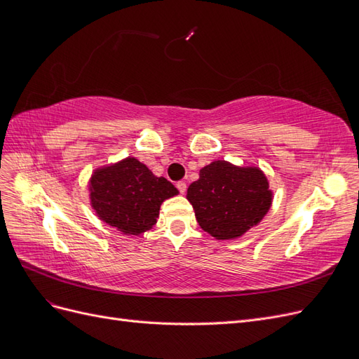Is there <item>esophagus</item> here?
<instances>
[{
    "label": "esophagus",
    "mask_w": 359,
    "mask_h": 359,
    "mask_svg": "<svg viewBox=\"0 0 359 359\" xmlns=\"http://www.w3.org/2000/svg\"><path fill=\"white\" fill-rule=\"evenodd\" d=\"M177 189L180 190L181 194H184V193H186V190H187V184L184 182V181H178L177 182Z\"/></svg>",
    "instance_id": "esophagus-1"
}]
</instances>
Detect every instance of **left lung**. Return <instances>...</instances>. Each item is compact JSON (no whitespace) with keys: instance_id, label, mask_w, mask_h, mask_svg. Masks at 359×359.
<instances>
[{"instance_id":"1","label":"left lung","mask_w":359,"mask_h":359,"mask_svg":"<svg viewBox=\"0 0 359 359\" xmlns=\"http://www.w3.org/2000/svg\"><path fill=\"white\" fill-rule=\"evenodd\" d=\"M187 199L205 232L217 240H233L264 219L273 203V191L259 168H238L217 160L201 169Z\"/></svg>"}]
</instances>
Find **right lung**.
I'll use <instances>...</instances> for the list:
<instances>
[{"mask_svg": "<svg viewBox=\"0 0 359 359\" xmlns=\"http://www.w3.org/2000/svg\"><path fill=\"white\" fill-rule=\"evenodd\" d=\"M177 194L172 182L156 177L135 157L97 169L90 180L97 217L126 235L149 231L157 223L160 205Z\"/></svg>", "mask_w": 359, "mask_h": 359, "instance_id": "obj_1", "label": "right lung"}]
</instances>
